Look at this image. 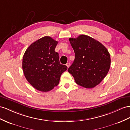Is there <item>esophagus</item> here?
Returning <instances> with one entry per match:
<instances>
[{"instance_id":"esophagus-1","label":"esophagus","mask_w":130,"mask_h":130,"mask_svg":"<svg viewBox=\"0 0 130 130\" xmlns=\"http://www.w3.org/2000/svg\"><path fill=\"white\" fill-rule=\"evenodd\" d=\"M70 62H67L66 63V65L67 66V67L68 68H69V66H70Z\"/></svg>"}]
</instances>
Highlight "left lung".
<instances>
[{
    "label": "left lung",
    "instance_id": "left-lung-1",
    "mask_svg": "<svg viewBox=\"0 0 130 130\" xmlns=\"http://www.w3.org/2000/svg\"><path fill=\"white\" fill-rule=\"evenodd\" d=\"M69 41L75 58L68 72L77 85L87 88L94 87L104 78L110 67L108 51L97 40L85 35L70 38Z\"/></svg>",
    "mask_w": 130,
    "mask_h": 130
}]
</instances>
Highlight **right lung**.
I'll return each instance as SVG.
<instances>
[{
  "label": "right lung",
  "mask_w": 130,
  "mask_h": 130,
  "mask_svg": "<svg viewBox=\"0 0 130 130\" xmlns=\"http://www.w3.org/2000/svg\"><path fill=\"white\" fill-rule=\"evenodd\" d=\"M58 41L45 36L29 45L24 53L22 70L26 79L41 92L51 91L58 86L61 74L68 69L59 61L55 48Z\"/></svg>",
  "instance_id": "obj_1"
}]
</instances>
